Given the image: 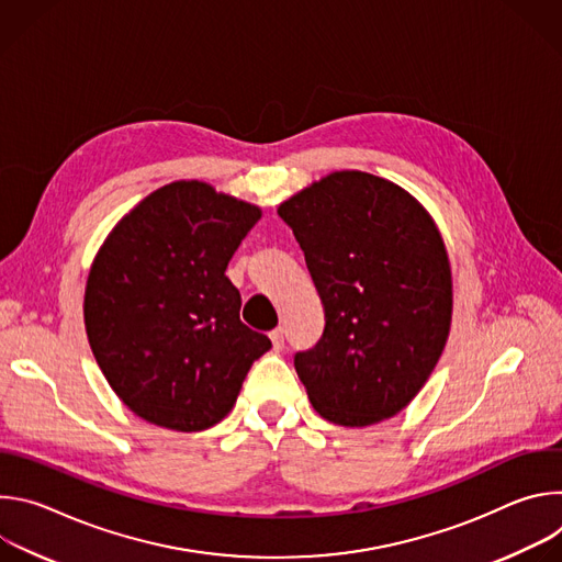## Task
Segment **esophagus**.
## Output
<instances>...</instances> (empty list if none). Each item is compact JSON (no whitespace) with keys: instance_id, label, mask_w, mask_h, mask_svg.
I'll list each match as a JSON object with an SVG mask.
<instances>
[{"instance_id":"obj_1","label":"esophagus","mask_w":562,"mask_h":562,"mask_svg":"<svg viewBox=\"0 0 562 562\" xmlns=\"http://www.w3.org/2000/svg\"><path fill=\"white\" fill-rule=\"evenodd\" d=\"M271 340H273V347L276 349H282L284 347V331L278 327V329H273L271 331Z\"/></svg>"}]
</instances>
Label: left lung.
<instances>
[{"mask_svg":"<svg viewBox=\"0 0 562 562\" xmlns=\"http://www.w3.org/2000/svg\"><path fill=\"white\" fill-rule=\"evenodd\" d=\"M325 304V331L293 358L313 409L367 427L405 409L451 325V269L427 211L400 187L340 171L278 209Z\"/></svg>","mask_w":562,"mask_h":562,"instance_id":"obj_1","label":"left lung"}]
</instances>
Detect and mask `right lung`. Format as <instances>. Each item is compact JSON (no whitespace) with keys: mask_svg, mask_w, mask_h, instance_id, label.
Segmentation results:
<instances>
[{"mask_svg":"<svg viewBox=\"0 0 562 562\" xmlns=\"http://www.w3.org/2000/svg\"><path fill=\"white\" fill-rule=\"evenodd\" d=\"M260 215L209 184L173 182L106 237L85 323L102 373L139 418L176 431L213 427L271 349L239 319L243 297L224 276Z\"/></svg>","mask_w":562,"mask_h":562,"instance_id":"obj_1","label":"right lung"}]
</instances>
